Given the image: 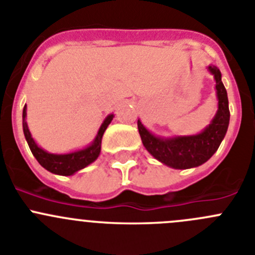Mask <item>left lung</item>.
<instances>
[{
    "instance_id": "1",
    "label": "left lung",
    "mask_w": 255,
    "mask_h": 255,
    "mask_svg": "<svg viewBox=\"0 0 255 255\" xmlns=\"http://www.w3.org/2000/svg\"><path fill=\"white\" fill-rule=\"evenodd\" d=\"M208 69L216 82L215 89L219 103L214 120L203 132L194 135H176L171 138H162L152 134L141 121L137 122L143 146L156 160L166 166L185 170L203 165L218 151L221 141L227 134L230 120L227 89L221 82L220 70L211 65Z\"/></svg>"
}]
</instances>
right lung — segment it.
<instances>
[{
    "label": "right lung",
    "mask_w": 255,
    "mask_h": 255,
    "mask_svg": "<svg viewBox=\"0 0 255 255\" xmlns=\"http://www.w3.org/2000/svg\"><path fill=\"white\" fill-rule=\"evenodd\" d=\"M113 114H109L107 117L104 122L102 123L101 128L98 130V134L94 138V141L92 142V144H89L85 148L79 149V151L70 152V153L65 154H55V153H49V152L44 151L42 148H40L36 144V142L34 141V138L31 137V133L28 130L27 123H26V106L23 107L22 112V127H23V134H25V138L27 141L28 147H30L31 152L35 156V158L37 160V162L42 166L44 168H46L50 172L55 173V175H61V176H70L74 175L75 172H78L82 168L87 167L88 165H90L92 162H94L97 158H98L99 153H101V146H102V137H103L104 132H106L107 127L109 126V123L113 120Z\"/></svg>",
    "instance_id": "obj_1"
}]
</instances>
